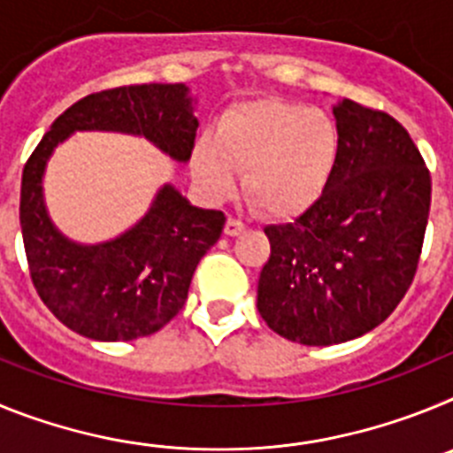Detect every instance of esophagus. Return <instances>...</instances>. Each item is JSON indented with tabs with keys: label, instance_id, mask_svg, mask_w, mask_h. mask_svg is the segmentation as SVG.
Returning <instances> with one entry per match:
<instances>
[{
	"label": "esophagus",
	"instance_id": "34e87169",
	"mask_svg": "<svg viewBox=\"0 0 453 453\" xmlns=\"http://www.w3.org/2000/svg\"><path fill=\"white\" fill-rule=\"evenodd\" d=\"M245 229H247L245 222H240V219L235 218H229L226 219V224H224V234L226 235H240Z\"/></svg>",
	"mask_w": 453,
	"mask_h": 453
}]
</instances>
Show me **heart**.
I'll return each mask as SVG.
<instances>
[{
    "instance_id": "heart-1",
    "label": "heart",
    "mask_w": 453,
    "mask_h": 453,
    "mask_svg": "<svg viewBox=\"0 0 453 453\" xmlns=\"http://www.w3.org/2000/svg\"><path fill=\"white\" fill-rule=\"evenodd\" d=\"M340 158L338 124L318 108L265 99L229 111L215 142L199 140L192 172L206 195L229 197L245 172V195L270 218L290 219L319 202Z\"/></svg>"
}]
</instances>
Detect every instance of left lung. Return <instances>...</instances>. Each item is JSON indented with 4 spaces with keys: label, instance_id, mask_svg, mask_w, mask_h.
I'll list each match as a JSON object with an SVG mask.
<instances>
[{
    "label": "left lung",
    "instance_id": "8db88e82",
    "mask_svg": "<svg viewBox=\"0 0 453 453\" xmlns=\"http://www.w3.org/2000/svg\"><path fill=\"white\" fill-rule=\"evenodd\" d=\"M334 115V179L295 222L265 226L272 251L256 302L274 334L308 347L358 338L397 308L431 206V174L397 119L351 99Z\"/></svg>",
    "mask_w": 453,
    "mask_h": 453
}]
</instances>
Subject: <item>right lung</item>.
<instances>
[{
  "mask_svg": "<svg viewBox=\"0 0 453 453\" xmlns=\"http://www.w3.org/2000/svg\"><path fill=\"white\" fill-rule=\"evenodd\" d=\"M197 127L183 83L111 88L72 104L29 156L19 190L24 251L35 292L67 329L104 342L163 329L186 303L197 263L219 240L226 218L163 186L145 218L119 238L72 242L51 224L42 199L51 151L74 131H122L145 135L186 163Z\"/></svg>",
  "mask_w": 453,
  "mask_h": 453,
  "instance_id": "right-lung-1",
  "label": "right lung"
}]
</instances>
